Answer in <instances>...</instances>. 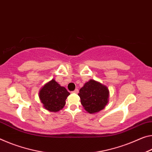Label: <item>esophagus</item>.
I'll return each instance as SVG.
<instances>
[{"label":"esophagus","mask_w":152,"mask_h":152,"mask_svg":"<svg viewBox=\"0 0 152 152\" xmlns=\"http://www.w3.org/2000/svg\"><path fill=\"white\" fill-rule=\"evenodd\" d=\"M72 93H76V94H77V93H78V89H75V90H74V91H72Z\"/></svg>","instance_id":"34e87169"}]
</instances>
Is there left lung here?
Listing matches in <instances>:
<instances>
[{
	"mask_svg": "<svg viewBox=\"0 0 152 152\" xmlns=\"http://www.w3.org/2000/svg\"><path fill=\"white\" fill-rule=\"evenodd\" d=\"M110 91L106 86L90 80L80 89L81 104L88 114H95L104 109L109 102Z\"/></svg>",
	"mask_w": 152,
	"mask_h": 152,
	"instance_id": "8db88e82",
	"label": "left lung"
}]
</instances>
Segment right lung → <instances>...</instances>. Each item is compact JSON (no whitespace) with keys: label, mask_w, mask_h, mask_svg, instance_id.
Returning a JSON list of instances; mask_svg holds the SVG:
<instances>
[{"label":"right lung","mask_w":152,"mask_h":152,"mask_svg":"<svg viewBox=\"0 0 152 152\" xmlns=\"http://www.w3.org/2000/svg\"><path fill=\"white\" fill-rule=\"evenodd\" d=\"M69 94L66 88L52 79L40 88L38 95L45 109L57 112L64 108Z\"/></svg>","instance_id":"add662e5"}]
</instances>
